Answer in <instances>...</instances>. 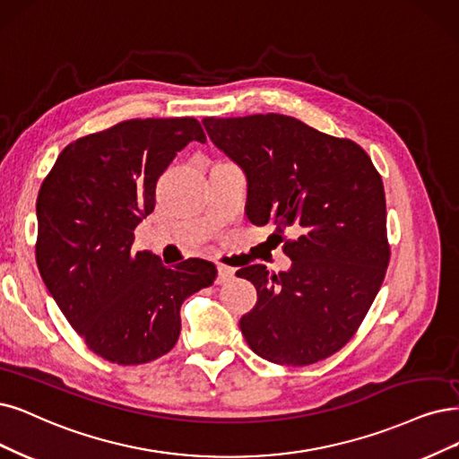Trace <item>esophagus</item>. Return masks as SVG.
Returning <instances> with one entry per match:
<instances>
[{"instance_id":"obj_1","label":"esophagus","mask_w":459,"mask_h":459,"mask_svg":"<svg viewBox=\"0 0 459 459\" xmlns=\"http://www.w3.org/2000/svg\"><path fill=\"white\" fill-rule=\"evenodd\" d=\"M234 278V268L227 264H219L217 266V283H227Z\"/></svg>"}]
</instances>
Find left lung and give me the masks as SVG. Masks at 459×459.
I'll return each mask as SVG.
<instances>
[{
	"instance_id": "1",
	"label": "left lung",
	"mask_w": 459,
	"mask_h": 459,
	"mask_svg": "<svg viewBox=\"0 0 459 459\" xmlns=\"http://www.w3.org/2000/svg\"><path fill=\"white\" fill-rule=\"evenodd\" d=\"M210 140L247 178L246 215L274 225L285 241L287 273L240 268L257 304L240 329L263 359L302 367L344 348L378 295L389 264L385 195L380 174L351 140L295 117L266 113L204 118ZM273 234V236H274Z\"/></svg>"
}]
</instances>
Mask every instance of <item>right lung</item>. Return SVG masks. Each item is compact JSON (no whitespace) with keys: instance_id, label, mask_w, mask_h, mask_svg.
<instances>
[{"instance_id":"right-lung-1","label":"right lung","mask_w":459,"mask_h":459,"mask_svg":"<svg viewBox=\"0 0 459 459\" xmlns=\"http://www.w3.org/2000/svg\"><path fill=\"white\" fill-rule=\"evenodd\" d=\"M191 142L206 143L193 117L130 118L64 147L39 189V274L84 344L111 363L142 365L172 350L183 300L217 276L210 261L168 268L132 249L159 178Z\"/></svg>"}]
</instances>
